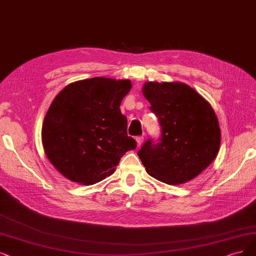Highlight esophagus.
Wrapping results in <instances>:
<instances>
[{
	"label": "esophagus",
	"instance_id": "1",
	"mask_svg": "<svg viewBox=\"0 0 256 256\" xmlns=\"http://www.w3.org/2000/svg\"><path fill=\"white\" fill-rule=\"evenodd\" d=\"M144 137H137V138H136L137 146H142V144H144Z\"/></svg>",
	"mask_w": 256,
	"mask_h": 256
}]
</instances>
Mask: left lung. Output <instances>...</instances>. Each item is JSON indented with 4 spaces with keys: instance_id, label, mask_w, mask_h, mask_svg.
I'll use <instances>...</instances> for the list:
<instances>
[{
    "instance_id": "left-lung-1",
    "label": "left lung",
    "mask_w": 256,
    "mask_h": 256,
    "mask_svg": "<svg viewBox=\"0 0 256 256\" xmlns=\"http://www.w3.org/2000/svg\"><path fill=\"white\" fill-rule=\"evenodd\" d=\"M142 94L162 128L159 144L148 140L138 150L146 171L171 186L192 180L220 152L222 134L213 108L182 82H146Z\"/></svg>"
}]
</instances>
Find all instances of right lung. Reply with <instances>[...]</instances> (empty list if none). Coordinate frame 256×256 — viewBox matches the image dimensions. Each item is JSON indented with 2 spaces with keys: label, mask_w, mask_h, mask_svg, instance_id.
I'll return each mask as SVG.
<instances>
[{
  "label": "right lung",
  "mask_w": 256,
  "mask_h": 256,
  "mask_svg": "<svg viewBox=\"0 0 256 256\" xmlns=\"http://www.w3.org/2000/svg\"><path fill=\"white\" fill-rule=\"evenodd\" d=\"M130 80L94 77L66 86L54 97L42 126V144L52 164L79 184H97L115 172L136 148L120 104Z\"/></svg>",
  "instance_id": "add662e5"
}]
</instances>
